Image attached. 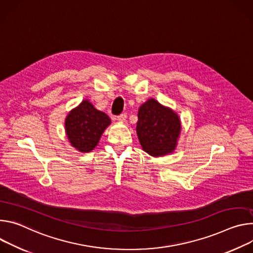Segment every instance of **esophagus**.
<instances>
[{"label": "esophagus", "mask_w": 253, "mask_h": 253, "mask_svg": "<svg viewBox=\"0 0 253 253\" xmlns=\"http://www.w3.org/2000/svg\"><path fill=\"white\" fill-rule=\"evenodd\" d=\"M117 120H118V122H120V123H125V122L126 121V115L123 114V115L119 116V117L117 118Z\"/></svg>", "instance_id": "1"}]
</instances>
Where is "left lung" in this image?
<instances>
[{
  "mask_svg": "<svg viewBox=\"0 0 253 253\" xmlns=\"http://www.w3.org/2000/svg\"><path fill=\"white\" fill-rule=\"evenodd\" d=\"M177 112L149 98L138 108L136 134L143 150L152 157H163L175 152L181 133Z\"/></svg>",
  "mask_w": 253,
  "mask_h": 253,
  "instance_id": "8db88e82",
  "label": "left lung"
}]
</instances>
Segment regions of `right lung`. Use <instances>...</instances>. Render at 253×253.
<instances>
[{"mask_svg": "<svg viewBox=\"0 0 253 253\" xmlns=\"http://www.w3.org/2000/svg\"><path fill=\"white\" fill-rule=\"evenodd\" d=\"M110 123L106 114L96 109L88 99H83L68 112L65 132L71 147L80 153H89L98 145Z\"/></svg>", "mask_w": 253, "mask_h": 253, "instance_id": "add662e5", "label": "right lung"}]
</instances>
